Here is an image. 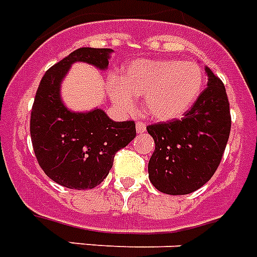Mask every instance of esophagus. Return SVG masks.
Returning a JSON list of instances; mask_svg holds the SVG:
<instances>
[{"instance_id":"obj_1","label":"esophagus","mask_w":257,"mask_h":257,"mask_svg":"<svg viewBox=\"0 0 257 257\" xmlns=\"http://www.w3.org/2000/svg\"><path fill=\"white\" fill-rule=\"evenodd\" d=\"M136 131H137V133H144L145 131H147V125H145L144 122H137Z\"/></svg>"}]
</instances>
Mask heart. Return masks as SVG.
<instances>
[{
  "label": "heart",
  "instance_id": "b5f03b06",
  "mask_svg": "<svg viewBox=\"0 0 257 257\" xmlns=\"http://www.w3.org/2000/svg\"><path fill=\"white\" fill-rule=\"evenodd\" d=\"M204 88V72L196 62L180 60H136L125 66L120 77L108 80V94L121 112L143 109L156 121L181 118L199 100Z\"/></svg>",
  "mask_w": 257,
  "mask_h": 257
}]
</instances>
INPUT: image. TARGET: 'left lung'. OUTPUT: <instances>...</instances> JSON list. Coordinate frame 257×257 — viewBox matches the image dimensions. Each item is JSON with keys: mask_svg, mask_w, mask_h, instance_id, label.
Masks as SVG:
<instances>
[{"mask_svg": "<svg viewBox=\"0 0 257 257\" xmlns=\"http://www.w3.org/2000/svg\"><path fill=\"white\" fill-rule=\"evenodd\" d=\"M207 88L181 120L149 125L155 140L149 180L167 195H188L209 181L225 151L231 114L225 86L205 66Z\"/></svg>", "mask_w": 257, "mask_h": 257, "instance_id": "1", "label": "left lung"}]
</instances>
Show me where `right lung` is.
<instances>
[{
	"instance_id": "right-lung-1",
	"label": "right lung",
	"mask_w": 257,
	"mask_h": 257,
	"mask_svg": "<svg viewBox=\"0 0 257 257\" xmlns=\"http://www.w3.org/2000/svg\"><path fill=\"white\" fill-rule=\"evenodd\" d=\"M112 49L80 48L42 77L30 116L34 155L48 177L70 189H92L108 176L117 151L136 137L133 121H113L101 108L70 110L61 84L74 62L108 69Z\"/></svg>"
}]
</instances>
